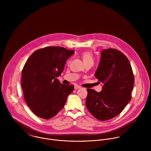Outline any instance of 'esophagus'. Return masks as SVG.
I'll use <instances>...</instances> for the list:
<instances>
[{"mask_svg":"<svg viewBox=\"0 0 151 151\" xmlns=\"http://www.w3.org/2000/svg\"><path fill=\"white\" fill-rule=\"evenodd\" d=\"M74 88H75V90H78V89H79V88H81V87H80V86H79V85H75V87H74Z\"/></svg>","mask_w":151,"mask_h":151,"instance_id":"34e87169","label":"esophagus"}]
</instances>
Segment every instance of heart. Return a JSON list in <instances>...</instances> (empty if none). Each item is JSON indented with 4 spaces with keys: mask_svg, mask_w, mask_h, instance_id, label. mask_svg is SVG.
I'll use <instances>...</instances> for the list:
<instances>
[{
    "mask_svg": "<svg viewBox=\"0 0 151 151\" xmlns=\"http://www.w3.org/2000/svg\"><path fill=\"white\" fill-rule=\"evenodd\" d=\"M82 57L83 58V61L89 60H93V55L91 52L89 51H86L82 54Z\"/></svg>",
    "mask_w": 151,
    "mask_h": 151,
    "instance_id": "1",
    "label": "heart"
}]
</instances>
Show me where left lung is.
<instances>
[{"mask_svg": "<svg viewBox=\"0 0 151 151\" xmlns=\"http://www.w3.org/2000/svg\"><path fill=\"white\" fill-rule=\"evenodd\" d=\"M102 90L87 89L85 104L96 119L106 121L118 115L131 100L134 78L127 57L114 48L103 50L94 74Z\"/></svg>", "mask_w": 151, "mask_h": 151, "instance_id": "1", "label": "left lung"}]
</instances>
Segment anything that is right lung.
Here are the masks:
<instances>
[{"label":"right lung","mask_w":151,"mask_h":151,"mask_svg":"<svg viewBox=\"0 0 151 151\" xmlns=\"http://www.w3.org/2000/svg\"><path fill=\"white\" fill-rule=\"evenodd\" d=\"M74 53L63 47H49L35 51L25 63L21 87L26 103L39 118L49 119L55 116L73 91V85L61 84L56 78Z\"/></svg>","instance_id":"1"}]
</instances>
